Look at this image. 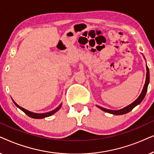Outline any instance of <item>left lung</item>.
<instances>
[{"instance_id": "1", "label": "left lung", "mask_w": 154, "mask_h": 154, "mask_svg": "<svg viewBox=\"0 0 154 154\" xmlns=\"http://www.w3.org/2000/svg\"><path fill=\"white\" fill-rule=\"evenodd\" d=\"M145 59V58H144ZM146 81H145V84H144V88H143L142 89V91H141V93L140 95L139 96V97L137 98L135 101L132 103L130 105H128V106H126V107H125L123 108H122V109H120V110H109V109H107V108H102L101 106H96L98 108H99L100 109L103 110V111H105L106 112H108V113H110V114H112V115H116V116H119V115H123V114H126L129 112L130 111H131L133 108H134L135 106H137V105H139V103H141V101H143V99H144L145 96H146V91H147V89H148V85L149 84V67L147 66V65H146Z\"/></svg>"}]
</instances>
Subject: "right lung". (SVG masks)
Wrapping results in <instances>:
<instances>
[{
  "instance_id": "1",
  "label": "right lung",
  "mask_w": 154,
  "mask_h": 154,
  "mask_svg": "<svg viewBox=\"0 0 154 154\" xmlns=\"http://www.w3.org/2000/svg\"><path fill=\"white\" fill-rule=\"evenodd\" d=\"M12 100H13V103H15V105L16 106H17V107L18 108H20V110H22V111H23V112H24V113H25L26 115H27V116H28L29 117H30V118H35V119L45 118H46V117H49V116H52V115H53L54 113H56V112L57 111H58V110H59V109H60V108H61V106H62V103H61L60 105L58 106V107H57V108H56V109L51 110V111H50V112H44V113H36V112H33L29 111V110L24 109V108H22V107H20V106L19 105H17V104L15 103V101H14L13 99H12Z\"/></svg>"
}]
</instances>
